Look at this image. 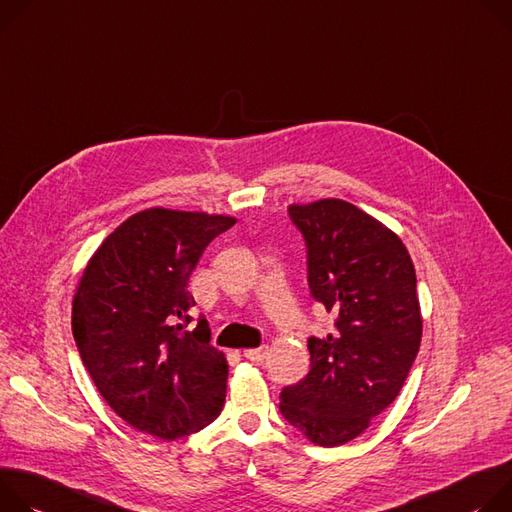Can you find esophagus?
Here are the masks:
<instances>
[{
  "label": "esophagus",
  "instance_id": "1",
  "mask_svg": "<svg viewBox=\"0 0 512 512\" xmlns=\"http://www.w3.org/2000/svg\"><path fill=\"white\" fill-rule=\"evenodd\" d=\"M244 356L252 362H262L268 356V346H260V348H250L244 352Z\"/></svg>",
  "mask_w": 512,
  "mask_h": 512
}]
</instances>
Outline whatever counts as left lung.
<instances>
[{
	"label": "left lung",
	"mask_w": 512,
	"mask_h": 512,
	"mask_svg": "<svg viewBox=\"0 0 512 512\" xmlns=\"http://www.w3.org/2000/svg\"><path fill=\"white\" fill-rule=\"evenodd\" d=\"M307 242L311 295L337 319L309 337L311 370L280 392V413L311 443L344 445L399 396L417 358L423 317L403 240L344 199L293 203Z\"/></svg>",
	"instance_id": "obj_1"
}]
</instances>
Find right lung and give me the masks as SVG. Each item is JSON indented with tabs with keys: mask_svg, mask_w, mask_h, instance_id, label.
<instances>
[{
	"mask_svg": "<svg viewBox=\"0 0 512 512\" xmlns=\"http://www.w3.org/2000/svg\"><path fill=\"white\" fill-rule=\"evenodd\" d=\"M236 217L150 207L113 230L89 258L73 297V335L105 403L128 425L173 441L215 421L227 360L193 331L189 276Z\"/></svg>",
	"mask_w": 512,
	"mask_h": 512,
	"instance_id": "1",
	"label": "right lung"
}]
</instances>
